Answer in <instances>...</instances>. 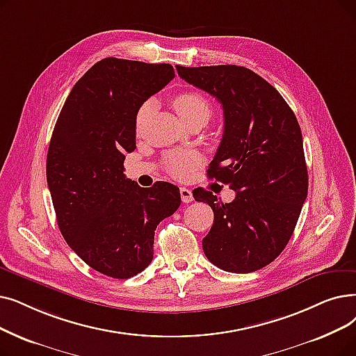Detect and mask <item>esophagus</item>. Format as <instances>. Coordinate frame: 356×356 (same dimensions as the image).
<instances>
[{
    "instance_id": "esophagus-1",
    "label": "esophagus",
    "mask_w": 356,
    "mask_h": 356,
    "mask_svg": "<svg viewBox=\"0 0 356 356\" xmlns=\"http://www.w3.org/2000/svg\"><path fill=\"white\" fill-rule=\"evenodd\" d=\"M180 196H181V200L184 204H189L193 200V193L188 188H180Z\"/></svg>"
}]
</instances>
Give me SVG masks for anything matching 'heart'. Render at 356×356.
<instances>
[{
    "label": "heart",
    "mask_w": 356,
    "mask_h": 356,
    "mask_svg": "<svg viewBox=\"0 0 356 356\" xmlns=\"http://www.w3.org/2000/svg\"><path fill=\"white\" fill-rule=\"evenodd\" d=\"M173 106L186 125H191L193 122L207 123L212 115V107L208 99L195 91L180 92V95L173 99ZM149 111L151 102H145L141 104L140 111L136 113L138 127L145 120ZM200 163H202V157L196 151H173L165 156L164 168L170 176L183 180L188 179L193 173V170L200 165Z\"/></svg>",
    "instance_id": "b5f03b06"
}]
</instances>
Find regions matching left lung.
<instances>
[{
    "instance_id": "8db88e82",
    "label": "left lung",
    "mask_w": 356,
    "mask_h": 356,
    "mask_svg": "<svg viewBox=\"0 0 356 356\" xmlns=\"http://www.w3.org/2000/svg\"><path fill=\"white\" fill-rule=\"evenodd\" d=\"M180 79L222 104L224 135L209 179L236 191L224 204L197 188L193 197L213 211L204 253L222 270L249 273L282 253L300 218L308 173L298 120L273 86L237 65L181 67Z\"/></svg>"
}]
</instances>
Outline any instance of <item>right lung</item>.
I'll return each instance as SVG.
<instances>
[{"label":"right lung","instance_id":"1","mask_svg":"<svg viewBox=\"0 0 356 356\" xmlns=\"http://www.w3.org/2000/svg\"><path fill=\"white\" fill-rule=\"evenodd\" d=\"M175 79L170 64L104 58L75 83L52 132L46 179L58 227L95 270L128 280L152 260L157 225L180 207L179 188H141L123 175L141 104Z\"/></svg>","mask_w":356,"mask_h":356}]
</instances>
